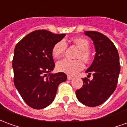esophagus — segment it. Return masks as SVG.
I'll use <instances>...</instances> for the list:
<instances>
[{
  "instance_id": "1",
  "label": "esophagus",
  "mask_w": 127,
  "mask_h": 127,
  "mask_svg": "<svg viewBox=\"0 0 127 127\" xmlns=\"http://www.w3.org/2000/svg\"><path fill=\"white\" fill-rule=\"evenodd\" d=\"M73 78V76H71V75H68V76H67V79H68L69 80H72Z\"/></svg>"
}]
</instances>
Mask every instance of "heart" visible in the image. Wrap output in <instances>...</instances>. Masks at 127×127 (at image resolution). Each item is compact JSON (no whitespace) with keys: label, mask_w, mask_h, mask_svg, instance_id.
I'll use <instances>...</instances> for the list:
<instances>
[{"label":"heart","mask_w":127,"mask_h":127,"mask_svg":"<svg viewBox=\"0 0 127 127\" xmlns=\"http://www.w3.org/2000/svg\"><path fill=\"white\" fill-rule=\"evenodd\" d=\"M72 41L80 49V52L77 56V58H82L83 61L88 63L91 58V55L89 52L90 43L87 39L84 38H74ZM66 48V44L63 40L59 41L53 46L52 54L55 58H60L64 55ZM56 68L59 71L63 72L68 75H75L77 72L84 68V64L80 59L77 60H69L63 59L59 61L56 64Z\"/></svg>","instance_id":"b5f03b06"}]
</instances>
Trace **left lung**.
I'll return each instance as SVG.
<instances>
[{"label": "left lung", "mask_w": 127, "mask_h": 127, "mask_svg": "<svg viewBox=\"0 0 127 127\" xmlns=\"http://www.w3.org/2000/svg\"><path fill=\"white\" fill-rule=\"evenodd\" d=\"M93 41L96 54L86 73L93 78H82V87L75 91L77 99L88 107L100 105L109 98L116 88L120 71L119 54L110 39L96 31H85Z\"/></svg>", "instance_id": "obj_1"}]
</instances>
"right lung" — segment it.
I'll list each match as a JSON object with an SVG mask.
<instances>
[{
  "label": "right lung",
  "mask_w": 127,
  "mask_h": 127,
  "mask_svg": "<svg viewBox=\"0 0 127 127\" xmlns=\"http://www.w3.org/2000/svg\"><path fill=\"white\" fill-rule=\"evenodd\" d=\"M64 36L38 30L28 34L15 46L12 63L14 84L25 103L33 109L50 105L58 85L66 80L64 73H51L55 66L52 47Z\"/></svg>",
  "instance_id": "add662e5"
}]
</instances>
